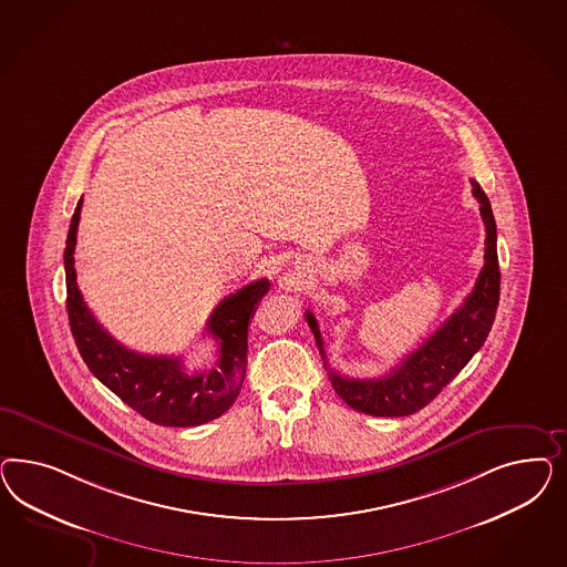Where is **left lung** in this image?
<instances>
[{"label":"left lung","mask_w":567,"mask_h":567,"mask_svg":"<svg viewBox=\"0 0 567 567\" xmlns=\"http://www.w3.org/2000/svg\"><path fill=\"white\" fill-rule=\"evenodd\" d=\"M472 193L481 204L482 220L486 228L484 266L472 292L464 303L445 320V324L432 332L424 343L408 358L380 378H347L334 372L327 361L324 341L316 316L306 311L308 327L313 332L320 355L327 363L328 378L337 395L353 410L380 417H401L420 412L446 384L457 377L465 363L481 349L495 322L498 306L501 270L497 258V224L486 193L472 181Z\"/></svg>","instance_id":"1"}]
</instances>
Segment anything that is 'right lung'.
<instances>
[{"mask_svg": "<svg viewBox=\"0 0 567 567\" xmlns=\"http://www.w3.org/2000/svg\"><path fill=\"white\" fill-rule=\"evenodd\" d=\"M81 206L83 199H79L70 220L64 268L70 330L86 368L128 408L154 424L187 429L216 420L239 396L247 370V330L259 299L270 289V280L259 278L224 297L207 320V332L220 343V358L209 372L187 374L181 358L143 355L126 349L86 308L74 270Z\"/></svg>", "mask_w": 567, "mask_h": 567, "instance_id": "obj_1", "label": "right lung"}]
</instances>
